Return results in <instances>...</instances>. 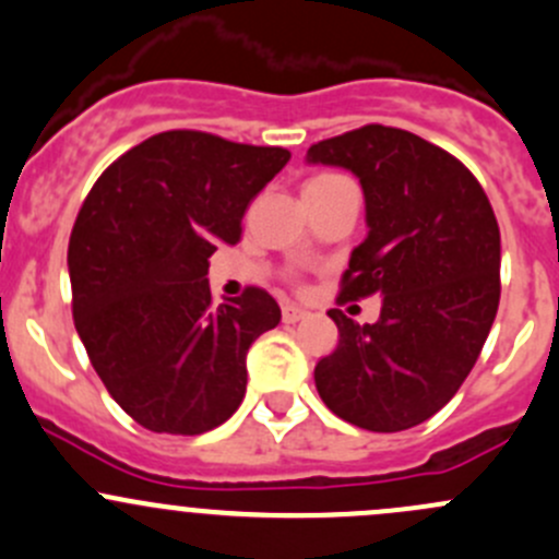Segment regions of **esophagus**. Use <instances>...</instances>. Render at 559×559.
Returning a JSON list of instances; mask_svg holds the SVG:
<instances>
[{
	"mask_svg": "<svg viewBox=\"0 0 559 559\" xmlns=\"http://www.w3.org/2000/svg\"><path fill=\"white\" fill-rule=\"evenodd\" d=\"M304 318H307V309L296 307V304H285V307H282V320L285 322H298Z\"/></svg>",
	"mask_w": 559,
	"mask_h": 559,
	"instance_id": "34e87169",
	"label": "esophagus"
}]
</instances>
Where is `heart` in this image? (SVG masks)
Masks as SVG:
<instances>
[{"label": "heart", "instance_id": "heart-1", "mask_svg": "<svg viewBox=\"0 0 559 559\" xmlns=\"http://www.w3.org/2000/svg\"><path fill=\"white\" fill-rule=\"evenodd\" d=\"M336 180H344V177H336V175H320V177H312V180L307 182V188H314V186H328V182H336Z\"/></svg>", "mask_w": 559, "mask_h": 559}]
</instances>
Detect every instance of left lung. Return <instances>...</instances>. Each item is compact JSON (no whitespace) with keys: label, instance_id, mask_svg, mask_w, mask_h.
<instances>
[{"label":"left lung","instance_id":"1","mask_svg":"<svg viewBox=\"0 0 559 559\" xmlns=\"http://www.w3.org/2000/svg\"><path fill=\"white\" fill-rule=\"evenodd\" d=\"M307 164L360 180L368 234L349 255L342 298L382 296L377 322L328 312L338 344L314 366L322 404L373 433L414 428L450 404L498 312L490 199L454 155L379 123L318 142Z\"/></svg>","mask_w":559,"mask_h":559}]
</instances>
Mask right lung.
<instances>
[{
    "label": "right lung",
    "instance_id": "right-lung-1",
    "mask_svg": "<svg viewBox=\"0 0 559 559\" xmlns=\"http://www.w3.org/2000/svg\"><path fill=\"white\" fill-rule=\"evenodd\" d=\"M290 160L204 131H164L96 180L69 237L78 336L107 393L153 433L199 436L237 412L247 349L277 328L261 287L212 301L210 255Z\"/></svg>",
    "mask_w": 559,
    "mask_h": 559
}]
</instances>
